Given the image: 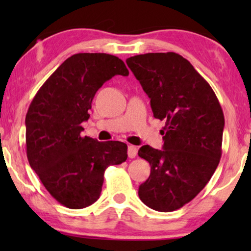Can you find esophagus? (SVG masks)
I'll use <instances>...</instances> for the list:
<instances>
[{
	"mask_svg": "<svg viewBox=\"0 0 251 251\" xmlns=\"http://www.w3.org/2000/svg\"><path fill=\"white\" fill-rule=\"evenodd\" d=\"M137 151H138V150H137L136 146L130 145L128 147V156L130 157V159H133V157L137 156Z\"/></svg>",
	"mask_w": 251,
	"mask_h": 251,
	"instance_id": "obj_1",
	"label": "esophagus"
}]
</instances>
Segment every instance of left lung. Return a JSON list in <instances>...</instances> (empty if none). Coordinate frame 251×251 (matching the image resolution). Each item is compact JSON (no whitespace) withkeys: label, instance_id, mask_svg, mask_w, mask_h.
I'll list each match as a JSON object with an SVG mask.
<instances>
[{"label":"left lung","instance_id":"1","mask_svg":"<svg viewBox=\"0 0 251 251\" xmlns=\"http://www.w3.org/2000/svg\"><path fill=\"white\" fill-rule=\"evenodd\" d=\"M126 65L150 97L154 118L166 121L163 150L144 145L138 151L151 164L138 195L156 211L177 210L203 190L218 166L223 109L208 82L180 54H138Z\"/></svg>","mask_w":251,"mask_h":251}]
</instances>
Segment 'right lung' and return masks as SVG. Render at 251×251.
Returning a JSON list of instances; mask_svg holds the SVG:
<instances>
[{"instance_id": "obj_1", "label": "right lung", "mask_w": 251, "mask_h": 251, "mask_svg": "<svg viewBox=\"0 0 251 251\" xmlns=\"http://www.w3.org/2000/svg\"><path fill=\"white\" fill-rule=\"evenodd\" d=\"M114 75H129L120 58L107 53H76L44 82L26 114L29 166L51 197L70 209L99 199L105 170L125 162L128 146L82 137L81 123L98 89Z\"/></svg>"}]
</instances>
